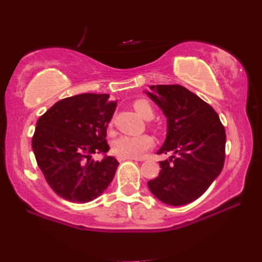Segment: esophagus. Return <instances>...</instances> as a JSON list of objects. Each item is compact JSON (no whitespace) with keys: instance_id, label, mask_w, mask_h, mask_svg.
<instances>
[{"instance_id":"obj_1","label":"esophagus","mask_w":262,"mask_h":262,"mask_svg":"<svg viewBox=\"0 0 262 262\" xmlns=\"http://www.w3.org/2000/svg\"><path fill=\"white\" fill-rule=\"evenodd\" d=\"M118 160H119L120 162H121V161H125V160H136V161H142L141 159H127V157H119V159H118Z\"/></svg>"}]
</instances>
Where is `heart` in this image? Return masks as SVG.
<instances>
[{"label":"heart","mask_w":262,"mask_h":262,"mask_svg":"<svg viewBox=\"0 0 262 262\" xmlns=\"http://www.w3.org/2000/svg\"><path fill=\"white\" fill-rule=\"evenodd\" d=\"M134 108L139 116L146 120L154 117V108L151 103L146 100H136ZM154 144L152 138L149 135L139 136H121L113 142L112 150L118 157H127V159H138L142 157Z\"/></svg>","instance_id":"1"}]
</instances>
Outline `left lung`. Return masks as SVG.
Segmentation results:
<instances>
[{
	"label": "left lung",
	"instance_id": "left-lung-1",
	"mask_svg": "<svg viewBox=\"0 0 262 262\" xmlns=\"http://www.w3.org/2000/svg\"><path fill=\"white\" fill-rule=\"evenodd\" d=\"M146 95L167 118V136L157 154L160 175L148 181L161 202L181 206L198 199L223 169L225 130L209 103L179 84L151 85Z\"/></svg>",
	"mask_w": 262,
	"mask_h": 262
}]
</instances>
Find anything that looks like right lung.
I'll use <instances>...</instances> for the list:
<instances>
[{"label": "right lung", "instance_id": "add662e5", "mask_svg": "<svg viewBox=\"0 0 262 262\" xmlns=\"http://www.w3.org/2000/svg\"><path fill=\"white\" fill-rule=\"evenodd\" d=\"M117 101L108 94H80L63 99L37 121L32 149L53 192L74 203H88L101 195L112 182L119 162L105 154L106 128Z\"/></svg>", "mask_w": 262, "mask_h": 262}]
</instances>
